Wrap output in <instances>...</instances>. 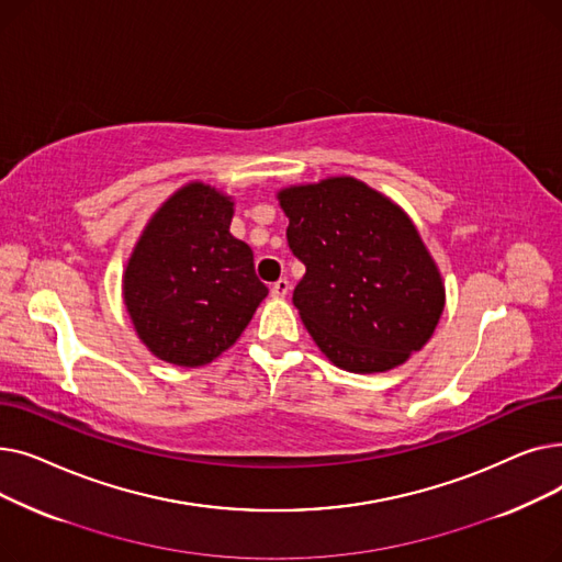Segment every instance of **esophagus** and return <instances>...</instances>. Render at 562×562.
<instances>
[{"label": "esophagus", "mask_w": 562, "mask_h": 562, "mask_svg": "<svg viewBox=\"0 0 562 562\" xmlns=\"http://www.w3.org/2000/svg\"><path fill=\"white\" fill-rule=\"evenodd\" d=\"M289 286H291L289 280H286V278H280V280L271 286V296H273V299H284L286 293H289Z\"/></svg>", "instance_id": "1"}]
</instances>
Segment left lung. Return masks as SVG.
<instances>
[{
  "instance_id": "1",
  "label": "left lung",
  "mask_w": 562,
  "mask_h": 562,
  "mask_svg": "<svg viewBox=\"0 0 562 562\" xmlns=\"http://www.w3.org/2000/svg\"><path fill=\"white\" fill-rule=\"evenodd\" d=\"M289 250L305 263L293 289L316 346L341 369L380 373L424 348L445 286L417 227L352 177L280 191Z\"/></svg>"
}]
</instances>
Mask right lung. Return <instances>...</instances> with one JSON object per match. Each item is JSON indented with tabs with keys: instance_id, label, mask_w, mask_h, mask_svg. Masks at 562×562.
Instances as JSON below:
<instances>
[{
	"instance_id": "1",
	"label": "right lung",
	"mask_w": 562,
	"mask_h": 562,
	"mask_svg": "<svg viewBox=\"0 0 562 562\" xmlns=\"http://www.w3.org/2000/svg\"><path fill=\"white\" fill-rule=\"evenodd\" d=\"M234 202L189 184L164 202L125 271V303L143 344L164 362L218 358L266 299L248 244L234 239Z\"/></svg>"
}]
</instances>
